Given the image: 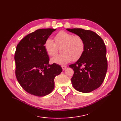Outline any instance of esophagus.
Listing matches in <instances>:
<instances>
[{
    "label": "esophagus",
    "instance_id": "34e87169",
    "mask_svg": "<svg viewBox=\"0 0 121 121\" xmlns=\"http://www.w3.org/2000/svg\"><path fill=\"white\" fill-rule=\"evenodd\" d=\"M66 67H67L66 65H62V68L63 70L65 69H66Z\"/></svg>",
    "mask_w": 121,
    "mask_h": 121
}]
</instances>
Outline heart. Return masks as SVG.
<instances>
[{"instance_id": "b5f03b06", "label": "heart", "mask_w": 121, "mask_h": 121, "mask_svg": "<svg viewBox=\"0 0 121 121\" xmlns=\"http://www.w3.org/2000/svg\"><path fill=\"white\" fill-rule=\"evenodd\" d=\"M55 41L48 38L44 43L45 51L49 56L57 54L58 48L62 54L52 58L51 61L60 65H64L73 60L75 61L82 57L85 50V43L81 37L66 32H60L55 37Z\"/></svg>"}]
</instances>
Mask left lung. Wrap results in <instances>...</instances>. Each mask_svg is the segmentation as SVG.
Instances as JSON below:
<instances>
[{
	"instance_id": "1",
	"label": "left lung",
	"mask_w": 121,
	"mask_h": 121,
	"mask_svg": "<svg viewBox=\"0 0 121 121\" xmlns=\"http://www.w3.org/2000/svg\"><path fill=\"white\" fill-rule=\"evenodd\" d=\"M81 37L85 43L82 57L69 66L74 73L71 79L73 87L81 92H90L99 88L103 82L107 70L106 48L101 37L90 30L67 29Z\"/></svg>"
}]
</instances>
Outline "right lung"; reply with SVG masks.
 I'll list each match as a JSON object with an SVG mask.
<instances>
[{
	"label": "right lung",
	"instance_id": "obj_1",
	"mask_svg": "<svg viewBox=\"0 0 121 121\" xmlns=\"http://www.w3.org/2000/svg\"><path fill=\"white\" fill-rule=\"evenodd\" d=\"M56 29H42L26 35L17 45L15 54L16 78L24 91L38 97L48 95L55 87L54 79L62 69L49 64L44 48L45 40Z\"/></svg>",
	"mask_w": 121,
	"mask_h": 121
}]
</instances>
